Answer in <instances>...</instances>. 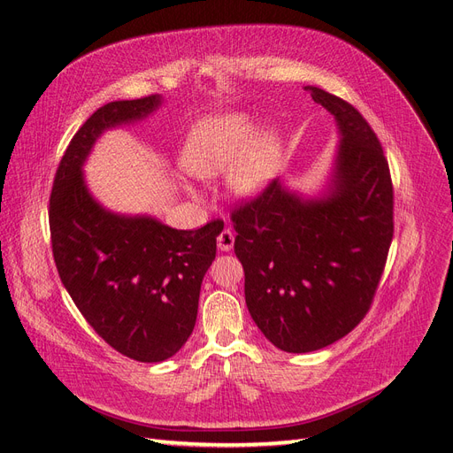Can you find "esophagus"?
Here are the masks:
<instances>
[{
    "instance_id": "esophagus-1",
    "label": "esophagus",
    "mask_w": 453,
    "mask_h": 453,
    "mask_svg": "<svg viewBox=\"0 0 453 453\" xmlns=\"http://www.w3.org/2000/svg\"><path fill=\"white\" fill-rule=\"evenodd\" d=\"M234 242H235V234L229 227H226L222 234L218 235V249L219 250H224V252L231 250L234 249Z\"/></svg>"
}]
</instances>
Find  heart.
Instances as JSON below:
<instances>
[{
    "label": "heart",
    "instance_id": "1",
    "mask_svg": "<svg viewBox=\"0 0 453 453\" xmlns=\"http://www.w3.org/2000/svg\"><path fill=\"white\" fill-rule=\"evenodd\" d=\"M254 124L245 114L212 116L196 124L183 149V162L199 178L226 172L233 162L231 188L252 195L268 183L281 162V143L273 132L252 135Z\"/></svg>",
    "mask_w": 453,
    "mask_h": 453
}]
</instances>
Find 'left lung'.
Wrapping results in <instances>:
<instances>
[{"label":"left lung","mask_w":453,"mask_h":453,"mask_svg":"<svg viewBox=\"0 0 453 453\" xmlns=\"http://www.w3.org/2000/svg\"><path fill=\"white\" fill-rule=\"evenodd\" d=\"M304 89L342 135L331 193L300 201L273 180L231 211L250 316L293 354L326 348L365 318L394 235L390 168L373 127L348 101Z\"/></svg>","instance_id":"1"}]
</instances>
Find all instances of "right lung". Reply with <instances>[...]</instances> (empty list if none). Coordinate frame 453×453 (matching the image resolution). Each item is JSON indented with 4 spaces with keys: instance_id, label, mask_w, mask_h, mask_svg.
Segmentation results:
<instances>
[{
    "instance_id": "obj_1",
    "label": "right lung",
    "mask_w": 453,
    "mask_h": 453,
    "mask_svg": "<svg viewBox=\"0 0 453 453\" xmlns=\"http://www.w3.org/2000/svg\"><path fill=\"white\" fill-rule=\"evenodd\" d=\"M158 103L147 96L99 107L68 143L50 196L53 260L65 288L103 341L145 364L165 362L188 342L224 222L172 229L111 214L91 199L80 166L103 130L143 119Z\"/></svg>"
}]
</instances>
